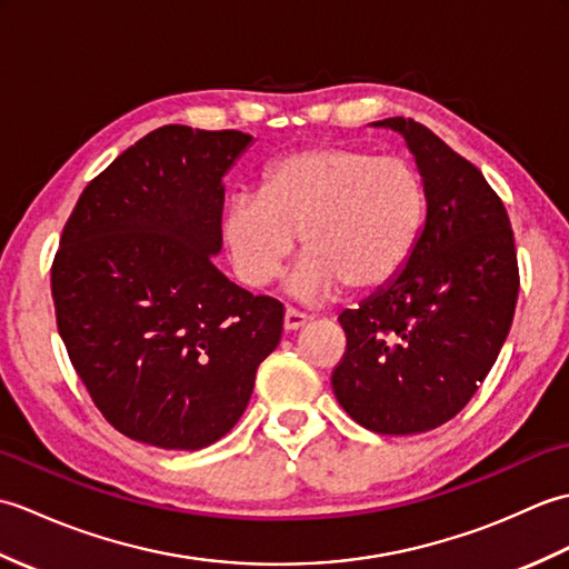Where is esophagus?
<instances>
[{
    "mask_svg": "<svg viewBox=\"0 0 569 569\" xmlns=\"http://www.w3.org/2000/svg\"><path fill=\"white\" fill-rule=\"evenodd\" d=\"M310 320L308 312L303 310H296V308H286V318H283V328L286 330H298L303 328V325Z\"/></svg>",
    "mask_w": 569,
    "mask_h": 569,
    "instance_id": "34e87169",
    "label": "esophagus"
}]
</instances>
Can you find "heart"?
Segmentation results:
<instances>
[{
    "label": "heart",
    "mask_w": 569,
    "mask_h": 569,
    "mask_svg": "<svg viewBox=\"0 0 569 569\" xmlns=\"http://www.w3.org/2000/svg\"><path fill=\"white\" fill-rule=\"evenodd\" d=\"M422 214L426 186L406 156L332 143L269 163L259 196L229 198L222 237L234 273L263 288L300 234L306 253L288 291L316 303L342 283L371 291L393 281L418 244Z\"/></svg>",
    "instance_id": "b5f03b06"
}]
</instances>
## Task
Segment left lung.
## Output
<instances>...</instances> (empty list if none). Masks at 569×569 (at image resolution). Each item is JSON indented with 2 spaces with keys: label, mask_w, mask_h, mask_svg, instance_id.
<instances>
[{
  "label": "left lung",
  "mask_w": 569,
  "mask_h": 569,
  "mask_svg": "<svg viewBox=\"0 0 569 569\" xmlns=\"http://www.w3.org/2000/svg\"><path fill=\"white\" fill-rule=\"evenodd\" d=\"M426 186V224L403 271L345 310L337 401L361 428L416 435L455 418L509 337L518 281L513 229L475 163L428 127L391 117Z\"/></svg>",
  "instance_id": "obj_1"
}]
</instances>
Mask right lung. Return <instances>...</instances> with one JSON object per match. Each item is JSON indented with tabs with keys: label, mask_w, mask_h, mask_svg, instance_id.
Returning <instances> with one entry per match:
<instances>
[{
	"label": "right lung",
	"mask_w": 569,
	"mask_h": 569,
	"mask_svg": "<svg viewBox=\"0 0 569 569\" xmlns=\"http://www.w3.org/2000/svg\"><path fill=\"white\" fill-rule=\"evenodd\" d=\"M251 143L168 124L92 178L51 266L58 332L104 420L131 440L200 450L234 428L283 306L217 269L222 176Z\"/></svg>",
	"instance_id": "right-lung-1"
}]
</instances>
